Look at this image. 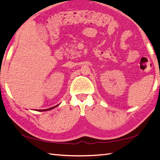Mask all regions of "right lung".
<instances>
[{"label":"right lung","instance_id":"1","mask_svg":"<svg viewBox=\"0 0 160 160\" xmlns=\"http://www.w3.org/2000/svg\"><path fill=\"white\" fill-rule=\"evenodd\" d=\"M58 105H57L54 106V107L51 108H48V109H37V111H39V112H44V111H48V110H50V109H53V108H55V107H57V106H58Z\"/></svg>","mask_w":160,"mask_h":160}]
</instances>
